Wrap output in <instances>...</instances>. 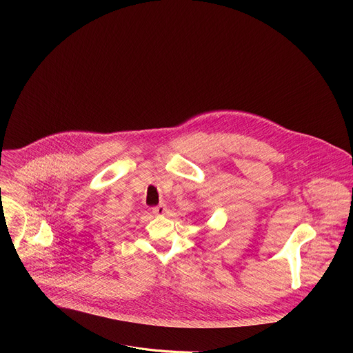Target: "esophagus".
I'll return each mask as SVG.
<instances>
[{
	"instance_id": "esophagus-1",
	"label": "esophagus",
	"mask_w": 353,
	"mask_h": 353,
	"mask_svg": "<svg viewBox=\"0 0 353 353\" xmlns=\"http://www.w3.org/2000/svg\"><path fill=\"white\" fill-rule=\"evenodd\" d=\"M167 212V206L165 205H159V206H156V208H153V213L156 214V216H164Z\"/></svg>"
}]
</instances>
